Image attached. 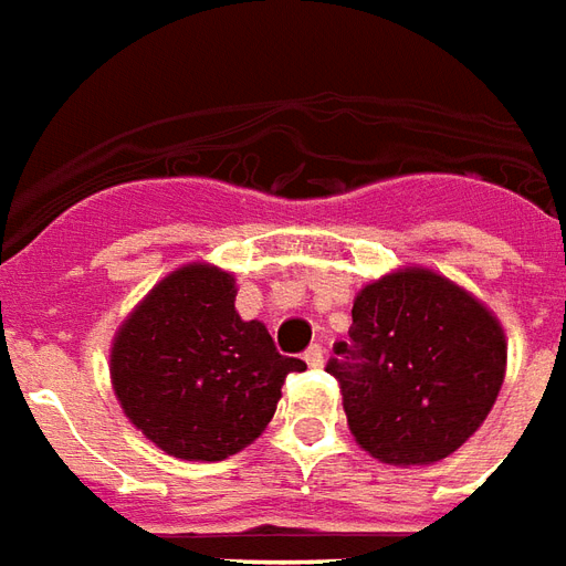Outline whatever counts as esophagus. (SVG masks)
Masks as SVG:
<instances>
[{"mask_svg": "<svg viewBox=\"0 0 566 566\" xmlns=\"http://www.w3.org/2000/svg\"><path fill=\"white\" fill-rule=\"evenodd\" d=\"M304 361L311 365V368H323L325 365V349L319 344L307 346V353H304Z\"/></svg>", "mask_w": 566, "mask_h": 566, "instance_id": "34e87169", "label": "esophagus"}]
</instances>
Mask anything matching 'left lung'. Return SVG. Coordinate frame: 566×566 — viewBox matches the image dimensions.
Masks as SVG:
<instances>
[{
	"label": "left lung",
	"mask_w": 566,
	"mask_h": 566,
	"mask_svg": "<svg viewBox=\"0 0 566 566\" xmlns=\"http://www.w3.org/2000/svg\"><path fill=\"white\" fill-rule=\"evenodd\" d=\"M503 368L497 319L422 268L361 289L349 340H337L325 365L344 391L349 431L386 464L455 452L492 410Z\"/></svg>",
	"instance_id": "left-lung-1"
}]
</instances>
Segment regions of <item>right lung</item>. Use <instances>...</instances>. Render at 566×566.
<instances>
[{"mask_svg": "<svg viewBox=\"0 0 566 566\" xmlns=\"http://www.w3.org/2000/svg\"><path fill=\"white\" fill-rule=\"evenodd\" d=\"M262 323L234 311V280L187 265L165 277L119 328L111 379L135 428L168 455L222 461L265 431L289 374Z\"/></svg>", "mask_w": 566, "mask_h": 566, "instance_id": "obj_1", "label": "right lung"}]
</instances>
